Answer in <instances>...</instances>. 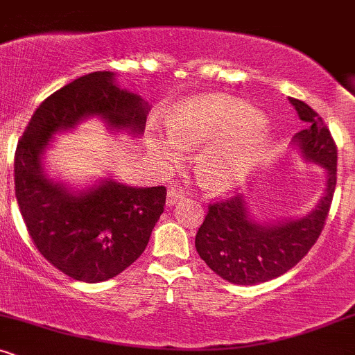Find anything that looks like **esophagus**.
I'll return each instance as SVG.
<instances>
[{"label":"esophagus","instance_id":"34e87169","mask_svg":"<svg viewBox=\"0 0 355 355\" xmlns=\"http://www.w3.org/2000/svg\"><path fill=\"white\" fill-rule=\"evenodd\" d=\"M183 197V191L177 187H170L168 191H166V205H175L180 198Z\"/></svg>","mask_w":355,"mask_h":355}]
</instances>
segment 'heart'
<instances>
[{
	"mask_svg": "<svg viewBox=\"0 0 355 355\" xmlns=\"http://www.w3.org/2000/svg\"><path fill=\"white\" fill-rule=\"evenodd\" d=\"M170 140L155 135L150 148L173 157V146H202L197 172L210 189L235 185L266 145L262 118L250 105L235 98L195 101L177 112L166 123Z\"/></svg>",
	"mask_w": 355,
	"mask_h": 355,
	"instance_id": "1",
	"label": "heart"
}]
</instances>
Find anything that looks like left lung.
Here are the masks:
<instances>
[{
    "label": "left lung",
    "instance_id": "obj_1",
    "mask_svg": "<svg viewBox=\"0 0 355 355\" xmlns=\"http://www.w3.org/2000/svg\"><path fill=\"white\" fill-rule=\"evenodd\" d=\"M300 120L311 126L295 135L307 160L327 172V189L319 205L302 218L262 225L248 217L242 195L209 203L195 235V247L215 274L232 284L254 285L295 267L317 242L327 220L337 183V145L327 125L304 101L291 98Z\"/></svg>",
    "mask_w": 355,
    "mask_h": 355
}]
</instances>
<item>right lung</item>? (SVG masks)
I'll return each mask as SVG.
<instances>
[{
  "label": "right lung",
  "mask_w": 355,
  "mask_h": 355,
  "mask_svg": "<svg viewBox=\"0 0 355 355\" xmlns=\"http://www.w3.org/2000/svg\"><path fill=\"white\" fill-rule=\"evenodd\" d=\"M95 71L64 85L42 101L15 153V193L28 234L53 267L81 282L113 279L144 254L164 214L165 187L133 189L113 180L73 195L43 173L42 155L53 133L87 116L140 135L148 105Z\"/></svg>",
  "instance_id": "obj_1"
}]
</instances>
